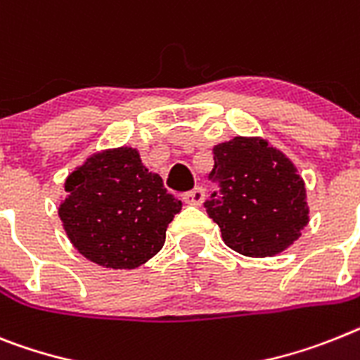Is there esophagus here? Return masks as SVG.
<instances>
[{
    "mask_svg": "<svg viewBox=\"0 0 360 360\" xmlns=\"http://www.w3.org/2000/svg\"><path fill=\"white\" fill-rule=\"evenodd\" d=\"M204 198H205L204 189H202V187H195L193 191H189V193H186V195H184L182 200L186 202V204H189V205H202Z\"/></svg>",
    "mask_w": 360,
    "mask_h": 360,
    "instance_id": "obj_1",
    "label": "esophagus"
}]
</instances>
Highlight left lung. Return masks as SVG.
I'll return each instance as SVG.
<instances>
[{
  "label": "left lung",
  "instance_id": "8db88e82",
  "mask_svg": "<svg viewBox=\"0 0 360 360\" xmlns=\"http://www.w3.org/2000/svg\"><path fill=\"white\" fill-rule=\"evenodd\" d=\"M210 180L218 184L205 211L226 245L245 257H273L308 224L306 187L284 153L262 138L236 136L213 149Z\"/></svg>",
  "mask_w": 360,
  "mask_h": 360
}]
</instances>
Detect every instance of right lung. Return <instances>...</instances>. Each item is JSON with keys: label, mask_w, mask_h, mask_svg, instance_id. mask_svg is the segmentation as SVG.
I'll use <instances>...</instances> for the list:
<instances>
[{"label": "right lung", "mask_w": 360, "mask_h": 360, "mask_svg": "<svg viewBox=\"0 0 360 360\" xmlns=\"http://www.w3.org/2000/svg\"><path fill=\"white\" fill-rule=\"evenodd\" d=\"M65 191L58 213L67 236L85 259L103 268L134 269L153 259L182 210L131 147L92 155L69 174Z\"/></svg>", "instance_id": "1"}]
</instances>
